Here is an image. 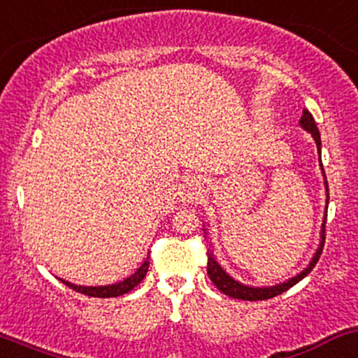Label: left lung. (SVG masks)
Wrapping results in <instances>:
<instances>
[{"mask_svg": "<svg viewBox=\"0 0 358 358\" xmlns=\"http://www.w3.org/2000/svg\"><path fill=\"white\" fill-rule=\"evenodd\" d=\"M301 127L304 129V131H308L309 134L313 136V139L316 141L317 151H320V166H321V170H323V164H321V136H320V131H317L316 122H314L313 115L309 113V110H306V108L302 110ZM324 187H326V209H328L329 194H328V182H326V178H324ZM324 224H326V214H324L323 227H321V243H320V246H317L316 253H314L313 260L309 262V265L306 266L301 273H297L296 277L289 278L287 282H282V284L272 285V287H250V285H245V284H241V282L234 280L231 275H227L226 272H224L222 266L215 262L214 255L212 253H207V257H209L207 258V273H209L210 280L214 282L215 287L221 290L222 294H226V296L234 297V299L265 301V299H270V297L278 296V294L285 292V290H289L292 285H296L297 282L302 280V278H304L306 275H308L314 268V265H316L317 260H320V255H321V251H323V246H324Z\"/></svg>", "mask_w": 358, "mask_h": 358, "instance_id": "8db88e82", "label": "left lung"}]
</instances>
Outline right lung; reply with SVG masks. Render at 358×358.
<instances>
[{
	"mask_svg": "<svg viewBox=\"0 0 358 358\" xmlns=\"http://www.w3.org/2000/svg\"><path fill=\"white\" fill-rule=\"evenodd\" d=\"M148 268H149V262L146 260L143 263V265L139 266V268L136 270L134 273L131 275V277L124 278V280L117 282V284L100 285V287L74 285V284H71V282L62 280V278H61V282H62V284L68 285V287H71L73 290H76V292H81V294H85V296H90V297H117V296H124V294L131 292V290L134 289L136 285H139V282L143 280L144 277H146Z\"/></svg>",
	"mask_w": 358,
	"mask_h": 358,
	"instance_id": "1",
	"label": "right lung"
}]
</instances>
